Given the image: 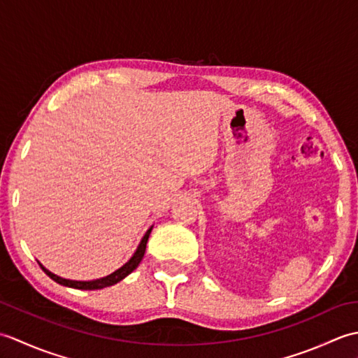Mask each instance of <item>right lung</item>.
Masks as SVG:
<instances>
[{
    "mask_svg": "<svg viewBox=\"0 0 358 358\" xmlns=\"http://www.w3.org/2000/svg\"><path fill=\"white\" fill-rule=\"evenodd\" d=\"M150 231H152V227H150V229H149L146 234H144V237H143V240H141V243H140V246H138V249H136V252L132 255L131 260H129L124 266H121V268H120L118 271L112 272L110 275L104 277V278H98V280H92V281H73V280H66V278L58 277V275H55V273H52L50 271L45 269L41 263H40V266H41V269H43L45 273H48V275H49L53 281H57V283L63 285V286H67V287L85 289V291H95V289L108 287V286H112V285L118 283V281H121L124 277H127L129 273H131V272L136 268V266L140 264V262L143 260V257H144V250H146V245H148V238H149Z\"/></svg>",
    "mask_w": 358,
    "mask_h": 358,
    "instance_id": "right-lung-1",
    "label": "right lung"
}]
</instances>
